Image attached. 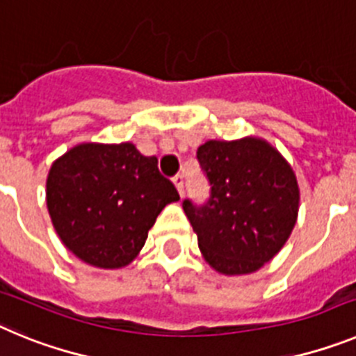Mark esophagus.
Segmentation results:
<instances>
[{
	"instance_id": "esophagus-1",
	"label": "esophagus",
	"mask_w": 356,
	"mask_h": 356,
	"mask_svg": "<svg viewBox=\"0 0 356 356\" xmlns=\"http://www.w3.org/2000/svg\"><path fill=\"white\" fill-rule=\"evenodd\" d=\"M172 184H175L178 194H180V196H184V176L176 175L175 178H172Z\"/></svg>"
}]
</instances>
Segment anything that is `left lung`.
I'll return each mask as SVG.
<instances>
[{
	"label": "left lung",
	"mask_w": 356,
	"mask_h": 356,
	"mask_svg": "<svg viewBox=\"0 0 356 356\" xmlns=\"http://www.w3.org/2000/svg\"><path fill=\"white\" fill-rule=\"evenodd\" d=\"M197 160L209 178L203 207L184 201L203 259L226 276L251 275L275 259L291 237L300 185L291 163L260 137L207 140Z\"/></svg>",
	"instance_id": "8db88e82"
}]
</instances>
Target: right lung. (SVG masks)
<instances>
[{"instance_id": "add662e5", "label": "right lung", "mask_w": 356, "mask_h": 356, "mask_svg": "<svg viewBox=\"0 0 356 356\" xmlns=\"http://www.w3.org/2000/svg\"><path fill=\"white\" fill-rule=\"evenodd\" d=\"M180 200L156 156L135 144L81 143L51 163L46 205L53 228L74 257L99 269L137 259L169 203Z\"/></svg>"}]
</instances>
